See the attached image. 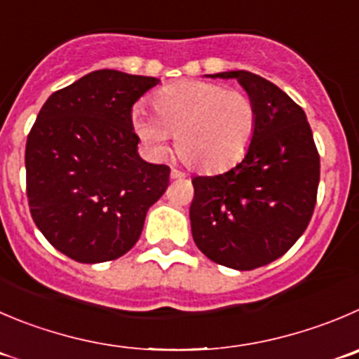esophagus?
<instances>
[{"instance_id":"1","label":"esophagus","mask_w":359,"mask_h":359,"mask_svg":"<svg viewBox=\"0 0 359 359\" xmlns=\"http://www.w3.org/2000/svg\"><path fill=\"white\" fill-rule=\"evenodd\" d=\"M170 177H172V180H183V177H185V172H182V170H177V169H172L170 170Z\"/></svg>"}]
</instances>
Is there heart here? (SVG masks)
Returning <instances> with one entry per match:
<instances>
[{
  "mask_svg": "<svg viewBox=\"0 0 359 359\" xmlns=\"http://www.w3.org/2000/svg\"><path fill=\"white\" fill-rule=\"evenodd\" d=\"M155 118L137 111L134 128L155 153L176 139V153L192 169L220 172L236 165L257 130V107L248 95L218 83L180 81L151 100Z\"/></svg>",
  "mask_w": 359,
  "mask_h": 359,
  "instance_id": "1",
  "label": "heart"
}]
</instances>
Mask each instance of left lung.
Returning <instances> with one entry per match:
<instances>
[{
  "instance_id": "left-lung-1",
  "label": "left lung",
  "mask_w": 359,
  "mask_h": 359,
  "mask_svg": "<svg viewBox=\"0 0 359 359\" xmlns=\"http://www.w3.org/2000/svg\"><path fill=\"white\" fill-rule=\"evenodd\" d=\"M211 77L238 79L257 107V130L233 169L192 180V236L208 259L247 271L282 257L309 227L319 153L305 111L278 86L247 70Z\"/></svg>"
}]
</instances>
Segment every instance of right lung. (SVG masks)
Returning <instances> with one entry per match:
<instances>
[{"label": "right lung", "mask_w": 359, "mask_h": 359, "mask_svg": "<svg viewBox=\"0 0 359 359\" xmlns=\"http://www.w3.org/2000/svg\"><path fill=\"white\" fill-rule=\"evenodd\" d=\"M160 81L95 70L47 98L26 141V194L40 233L84 264L137 243L169 185L167 165L139 156L132 107Z\"/></svg>", "instance_id": "add662e5"}]
</instances>
